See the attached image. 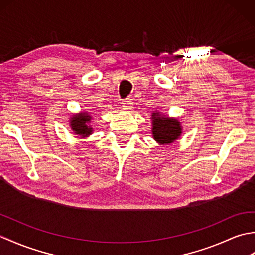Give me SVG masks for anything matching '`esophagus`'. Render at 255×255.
Segmentation results:
<instances>
[{
    "mask_svg": "<svg viewBox=\"0 0 255 255\" xmlns=\"http://www.w3.org/2000/svg\"><path fill=\"white\" fill-rule=\"evenodd\" d=\"M122 105H123L124 108H127V110H129V108H131V106H132V100L131 99L123 100L122 101Z\"/></svg>",
    "mask_w": 255,
    "mask_h": 255,
    "instance_id": "34e87169",
    "label": "esophagus"
}]
</instances>
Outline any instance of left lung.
<instances>
[{
  "label": "left lung",
  "instance_id": "obj_1",
  "mask_svg": "<svg viewBox=\"0 0 255 255\" xmlns=\"http://www.w3.org/2000/svg\"><path fill=\"white\" fill-rule=\"evenodd\" d=\"M152 133L155 141L161 144H169L181 136L180 122L175 118L161 117L158 113H153Z\"/></svg>",
  "mask_w": 255,
  "mask_h": 255
}]
</instances>
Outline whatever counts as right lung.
Here are the masks:
<instances>
[{
	"mask_svg": "<svg viewBox=\"0 0 255 255\" xmlns=\"http://www.w3.org/2000/svg\"><path fill=\"white\" fill-rule=\"evenodd\" d=\"M90 118L91 116L85 113L74 115L71 121V127L73 131L77 134H81V136H89V134H91L92 128L88 126Z\"/></svg>",
	"mask_w": 255,
	"mask_h": 255,
	"instance_id": "add662e5",
	"label": "right lung"
}]
</instances>
